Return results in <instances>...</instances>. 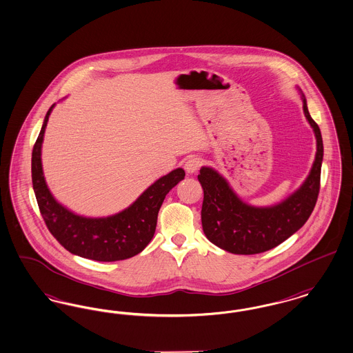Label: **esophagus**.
I'll use <instances>...</instances> for the list:
<instances>
[{
	"instance_id": "esophagus-1",
	"label": "esophagus",
	"mask_w": 353,
	"mask_h": 353,
	"mask_svg": "<svg viewBox=\"0 0 353 353\" xmlns=\"http://www.w3.org/2000/svg\"><path fill=\"white\" fill-rule=\"evenodd\" d=\"M201 165H202V159L199 156L193 155L188 157V160L185 161L183 168L188 173L192 174V173H196Z\"/></svg>"
}]
</instances>
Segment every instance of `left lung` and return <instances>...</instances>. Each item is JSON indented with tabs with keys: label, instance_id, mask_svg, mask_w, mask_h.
Returning a JSON list of instances; mask_svg holds the SVG:
<instances>
[{
	"label": "left lung",
	"instance_id": "obj_1",
	"mask_svg": "<svg viewBox=\"0 0 353 353\" xmlns=\"http://www.w3.org/2000/svg\"><path fill=\"white\" fill-rule=\"evenodd\" d=\"M302 102L305 117L316 138V154L305 183L280 203L268 208L251 206L236 196L216 170L210 167L199 170L198 181L203 189L202 228L216 247L231 254H261L290 238L309 219L321 188L323 141L303 94Z\"/></svg>",
	"mask_w": 353,
	"mask_h": 353
}]
</instances>
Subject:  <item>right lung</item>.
<instances>
[{
    "label": "right lung",
    "mask_w": 353,
    "mask_h": 353,
    "mask_svg": "<svg viewBox=\"0 0 353 353\" xmlns=\"http://www.w3.org/2000/svg\"><path fill=\"white\" fill-rule=\"evenodd\" d=\"M54 106L46 114L31 157L32 188L47 228L67 251L89 260L118 261L139 254L154 238L163 201L183 180L185 170L177 168L160 177L122 212L103 218L77 215L57 202L43 176V137Z\"/></svg>",
    "instance_id": "1"
}]
</instances>
